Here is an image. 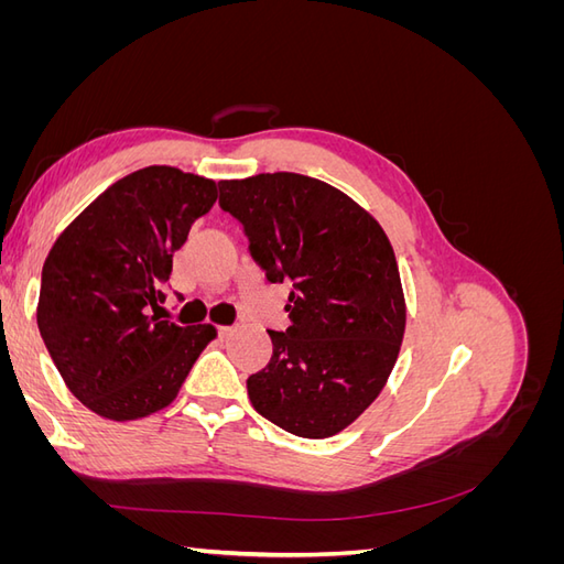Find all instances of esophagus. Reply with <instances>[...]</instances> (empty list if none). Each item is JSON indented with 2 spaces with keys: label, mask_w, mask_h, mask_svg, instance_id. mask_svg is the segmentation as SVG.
I'll use <instances>...</instances> for the list:
<instances>
[{
  "label": "esophagus",
  "mask_w": 564,
  "mask_h": 564,
  "mask_svg": "<svg viewBox=\"0 0 564 564\" xmlns=\"http://www.w3.org/2000/svg\"><path fill=\"white\" fill-rule=\"evenodd\" d=\"M232 332H235L232 327H220V329H218V338H228Z\"/></svg>",
  "instance_id": "1"
}]
</instances>
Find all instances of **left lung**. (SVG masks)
Segmentation results:
<instances>
[{
	"instance_id": "1",
	"label": "left lung",
	"mask_w": 564,
	"mask_h": 564,
	"mask_svg": "<svg viewBox=\"0 0 564 564\" xmlns=\"http://www.w3.org/2000/svg\"><path fill=\"white\" fill-rule=\"evenodd\" d=\"M218 193L265 280L292 284V324L268 332L270 362L247 379L253 409L299 437L344 431L377 400L404 334L400 270L383 228L303 174L220 181Z\"/></svg>"
}]
</instances>
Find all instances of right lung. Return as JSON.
Returning a JSON list of instances; mask_svg holds the SVG:
<instances>
[{"label":"right lung","mask_w":564,"mask_h":564,"mask_svg":"<svg viewBox=\"0 0 564 564\" xmlns=\"http://www.w3.org/2000/svg\"><path fill=\"white\" fill-rule=\"evenodd\" d=\"M216 202V183L145 166L112 183L51 247L37 327L73 395L98 416L131 421L166 406L216 336L150 315L164 303L174 251Z\"/></svg>","instance_id":"obj_1"}]
</instances>
